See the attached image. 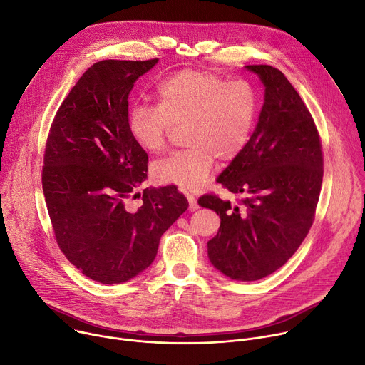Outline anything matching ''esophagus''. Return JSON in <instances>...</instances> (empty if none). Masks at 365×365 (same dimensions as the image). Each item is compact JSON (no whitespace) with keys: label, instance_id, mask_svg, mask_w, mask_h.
<instances>
[{"label":"esophagus","instance_id":"obj_1","mask_svg":"<svg viewBox=\"0 0 365 365\" xmlns=\"http://www.w3.org/2000/svg\"><path fill=\"white\" fill-rule=\"evenodd\" d=\"M187 202H189V211H196L197 208H200V205H197L196 202V197L193 195H187Z\"/></svg>","mask_w":365,"mask_h":365}]
</instances>
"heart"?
Here are the masks:
<instances>
[{"mask_svg": "<svg viewBox=\"0 0 365 365\" xmlns=\"http://www.w3.org/2000/svg\"><path fill=\"white\" fill-rule=\"evenodd\" d=\"M158 106L135 105L129 112L132 138L147 153L164 150L173 126L185 125L186 148L154 163L157 180L185 190L201 189L215 164L231 161L247 145L257 113V96L245 80L185 68L157 88Z\"/></svg>", "mask_w": 365, "mask_h": 365, "instance_id": "b5f03b06", "label": "heart"}]
</instances>
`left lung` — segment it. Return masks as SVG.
<instances>
[{
    "mask_svg": "<svg viewBox=\"0 0 365 365\" xmlns=\"http://www.w3.org/2000/svg\"><path fill=\"white\" fill-rule=\"evenodd\" d=\"M264 86V103L247 145L218 176L237 205L212 193L200 205L221 225L208 257L225 277L257 281L274 274L300 247L313 225L323 179L316 123L287 77L271 65H247Z\"/></svg>",
    "mask_w": 365,
    "mask_h": 365,
    "instance_id": "1",
    "label": "left lung"
}]
</instances>
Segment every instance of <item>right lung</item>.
Listing matches in <instances>:
<instances>
[{
	"label": "right lung",
	"mask_w": 365,
	"mask_h": 365,
	"mask_svg": "<svg viewBox=\"0 0 365 365\" xmlns=\"http://www.w3.org/2000/svg\"><path fill=\"white\" fill-rule=\"evenodd\" d=\"M157 61L93 63L63 98L46 140L42 187L55 240L101 284H120L148 268L163 233L189 207L173 185L147 187L141 207H128L148 170V155L128 126V97Z\"/></svg>",
	"instance_id": "1"
}]
</instances>
